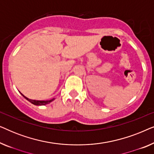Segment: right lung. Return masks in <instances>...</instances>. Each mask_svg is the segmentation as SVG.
<instances>
[{"mask_svg":"<svg viewBox=\"0 0 154 154\" xmlns=\"http://www.w3.org/2000/svg\"><path fill=\"white\" fill-rule=\"evenodd\" d=\"M21 94H22V93H21ZM22 96L24 97V98H26L27 100L29 101V102H30L31 103H32L33 104L38 105H38H45V104H48V103L51 102L52 101H53V100H54V98H53V99H52V100H46V101H44V100H43V101H39V100H30V99H29V98L26 97H25L24 95H23V94H22Z\"/></svg>","mask_w":154,"mask_h":154,"instance_id":"right-lung-1","label":"right lung"}]
</instances>
